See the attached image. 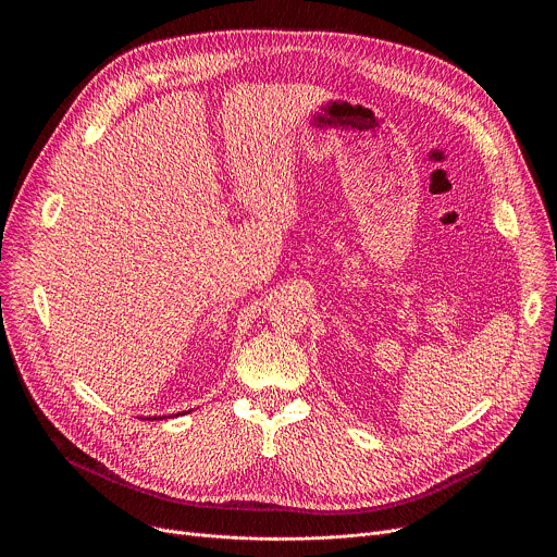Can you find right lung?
<instances>
[{"label": "right lung", "mask_w": 557, "mask_h": 557, "mask_svg": "<svg viewBox=\"0 0 557 557\" xmlns=\"http://www.w3.org/2000/svg\"><path fill=\"white\" fill-rule=\"evenodd\" d=\"M161 419H165V417H161Z\"/></svg>", "instance_id": "right-lung-1"}]
</instances>
